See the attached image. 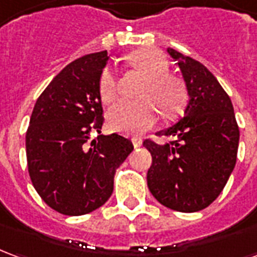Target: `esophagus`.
I'll list each match as a JSON object with an SVG mask.
<instances>
[{
  "instance_id": "1",
  "label": "esophagus",
  "mask_w": 257,
  "mask_h": 257,
  "mask_svg": "<svg viewBox=\"0 0 257 257\" xmlns=\"http://www.w3.org/2000/svg\"><path fill=\"white\" fill-rule=\"evenodd\" d=\"M132 143H134L135 149H138V147H140V146H142L143 140L140 139V138H134V139H132Z\"/></svg>"
}]
</instances>
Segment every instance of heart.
<instances>
[{"mask_svg":"<svg viewBox=\"0 0 257 257\" xmlns=\"http://www.w3.org/2000/svg\"><path fill=\"white\" fill-rule=\"evenodd\" d=\"M131 67L146 75L139 90L142 100H121L108 110L107 122L114 132L138 135L151 128L157 121V110L164 119L179 117L189 103L187 85L179 75L168 73V60L160 51L142 48L126 56ZM118 78L106 67L99 77V96L104 104L115 100Z\"/></svg>","mask_w":257,"mask_h":257,"instance_id":"obj_1","label":"heart"}]
</instances>
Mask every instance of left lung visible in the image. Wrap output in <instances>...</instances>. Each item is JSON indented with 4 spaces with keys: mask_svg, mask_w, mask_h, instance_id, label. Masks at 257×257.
<instances>
[{
    "mask_svg": "<svg viewBox=\"0 0 257 257\" xmlns=\"http://www.w3.org/2000/svg\"><path fill=\"white\" fill-rule=\"evenodd\" d=\"M189 89L184 117L158 135L175 140L143 142L153 164L147 186L169 209L198 212L215 201L237 162L239 129L226 90L204 64L168 48Z\"/></svg>",
    "mask_w": 257,
    "mask_h": 257,
    "instance_id": "obj_1",
    "label": "left lung"
}]
</instances>
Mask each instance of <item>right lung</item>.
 I'll return each instance as SVG.
<instances>
[{"mask_svg":"<svg viewBox=\"0 0 257 257\" xmlns=\"http://www.w3.org/2000/svg\"><path fill=\"white\" fill-rule=\"evenodd\" d=\"M107 51L85 55L60 71L33 108L26 134L31 183L59 213L81 216L110 198L117 168L134 150L121 135H99L104 121L99 77Z\"/></svg>","mask_w":257,"mask_h":257,"instance_id":"1","label":"right lung"}]
</instances>
